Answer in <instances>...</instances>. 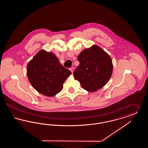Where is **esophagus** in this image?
<instances>
[{"instance_id": "1", "label": "esophagus", "mask_w": 148, "mask_h": 148, "mask_svg": "<svg viewBox=\"0 0 148 148\" xmlns=\"http://www.w3.org/2000/svg\"><path fill=\"white\" fill-rule=\"evenodd\" d=\"M70 71H71V72L72 73H73V72H74V68H73V67L71 68V69H70Z\"/></svg>"}]
</instances>
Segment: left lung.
Returning a JSON list of instances; mask_svg holds the SVG:
<instances>
[{"mask_svg": "<svg viewBox=\"0 0 148 148\" xmlns=\"http://www.w3.org/2000/svg\"><path fill=\"white\" fill-rule=\"evenodd\" d=\"M80 64L74 71V77L85 90L94 92L108 82L113 73L112 60L98 45L83 50L77 56Z\"/></svg>", "mask_w": 148, "mask_h": 148, "instance_id": "left-lung-1", "label": "left lung"}]
</instances>
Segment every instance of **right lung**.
Instances as JSON below:
<instances>
[{
    "instance_id": "right-lung-1",
    "label": "right lung",
    "mask_w": 148,
    "mask_h": 148,
    "mask_svg": "<svg viewBox=\"0 0 148 148\" xmlns=\"http://www.w3.org/2000/svg\"><path fill=\"white\" fill-rule=\"evenodd\" d=\"M27 74L37 92L52 97L62 91L64 82L71 73L60 63L53 53L41 49L28 64Z\"/></svg>"
}]
</instances>
